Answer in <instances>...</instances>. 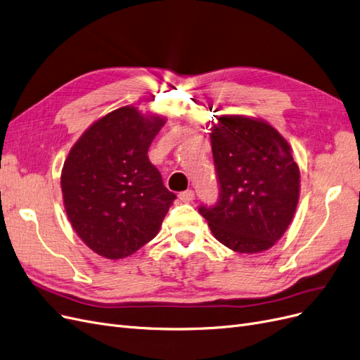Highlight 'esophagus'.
<instances>
[{"mask_svg": "<svg viewBox=\"0 0 360 360\" xmlns=\"http://www.w3.org/2000/svg\"><path fill=\"white\" fill-rule=\"evenodd\" d=\"M179 199H181L182 202H187V203L193 202V200H194V191H193V190H187V191L179 193Z\"/></svg>", "mask_w": 360, "mask_h": 360, "instance_id": "34e87169", "label": "esophagus"}]
</instances>
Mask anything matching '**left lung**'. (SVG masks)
I'll use <instances>...</instances> for the list:
<instances>
[{"mask_svg":"<svg viewBox=\"0 0 360 360\" xmlns=\"http://www.w3.org/2000/svg\"><path fill=\"white\" fill-rule=\"evenodd\" d=\"M219 202L200 214L227 248L256 254L272 248L292 224L300 172L292 146L262 118L221 115L210 133Z\"/></svg>","mask_w":360,"mask_h":360,"instance_id":"obj_1","label":"left lung"}]
</instances>
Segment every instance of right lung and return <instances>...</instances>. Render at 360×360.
<instances>
[{"instance_id":"obj_1","label":"right lung","mask_w":360,"mask_h":360,"mask_svg":"<svg viewBox=\"0 0 360 360\" xmlns=\"http://www.w3.org/2000/svg\"><path fill=\"white\" fill-rule=\"evenodd\" d=\"M167 118L134 106L92 122L61 170L63 203L73 230L98 256L120 260L154 239L170 203L148 149Z\"/></svg>"}]
</instances>
